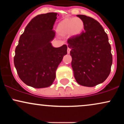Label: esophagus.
Segmentation results:
<instances>
[{
  "label": "esophagus",
  "instance_id": "obj_1",
  "mask_svg": "<svg viewBox=\"0 0 124 124\" xmlns=\"http://www.w3.org/2000/svg\"><path fill=\"white\" fill-rule=\"evenodd\" d=\"M70 50H71L70 48L69 47V46H68V54H69V53H70Z\"/></svg>",
  "mask_w": 124,
  "mask_h": 124
}]
</instances>
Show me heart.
I'll return each mask as SVG.
<instances>
[{
  "label": "heart",
  "instance_id": "obj_1",
  "mask_svg": "<svg viewBox=\"0 0 124 124\" xmlns=\"http://www.w3.org/2000/svg\"><path fill=\"white\" fill-rule=\"evenodd\" d=\"M84 27V23L80 18H66L58 24L57 31L61 35L70 34L76 36L82 32Z\"/></svg>",
  "mask_w": 124,
  "mask_h": 124
}]
</instances>
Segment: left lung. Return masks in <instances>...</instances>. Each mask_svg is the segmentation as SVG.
I'll return each mask as SVG.
<instances>
[{
    "instance_id": "left-lung-1",
    "label": "left lung",
    "mask_w": 124,
    "mask_h": 124,
    "mask_svg": "<svg viewBox=\"0 0 124 124\" xmlns=\"http://www.w3.org/2000/svg\"><path fill=\"white\" fill-rule=\"evenodd\" d=\"M77 16L83 20L85 31L68 39L74 77L79 85L94 87L104 82L110 73L111 48L97 21L85 15Z\"/></svg>"
}]
</instances>
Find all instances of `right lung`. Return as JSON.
Masks as SVG:
<instances>
[{
	"mask_svg": "<svg viewBox=\"0 0 124 124\" xmlns=\"http://www.w3.org/2000/svg\"><path fill=\"white\" fill-rule=\"evenodd\" d=\"M56 18V13L37 16L20 37L14 64L20 79L28 86L38 89L50 86L58 65L67 54L66 45L54 48L51 43L55 36L52 29Z\"/></svg>",
	"mask_w": 124,
	"mask_h": 124,
	"instance_id": "add662e5",
	"label": "right lung"
}]
</instances>
